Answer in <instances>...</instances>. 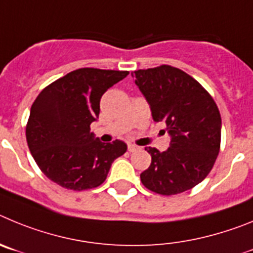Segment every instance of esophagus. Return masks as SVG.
Masks as SVG:
<instances>
[{
	"label": "esophagus",
	"mask_w": 253,
	"mask_h": 253,
	"mask_svg": "<svg viewBox=\"0 0 253 253\" xmlns=\"http://www.w3.org/2000/svg\"><path fill=\"white\" fill-rule=\"evenodd\" d=\"M138 150V146H136V145H132V143H128V151L129 152H135Z\"/></svg>",
	"instance_id": "1"
}]
</instances>
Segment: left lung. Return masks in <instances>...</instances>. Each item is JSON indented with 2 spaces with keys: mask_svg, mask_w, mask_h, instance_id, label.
I'll return each mask as SVG.
<instances>
[{
  "mask_svg": "<svg viewBox=\"0 0 253 253\" xmlns=\"http://www.w3.org/2000/svg\"><path fill=\"white\" fill-rule=\"evenodd\" d=\"M133 74L154 121L164 122L171 136L166 151L145 149L151 165L141 172V181L161 195L186 192L203 181L214 165L220 147L219 110L202 84L177 68L160 65Z\"/></svg>",
  "mask_w": 253,
  "mask_h": 253,
  "instance_id": "1",
  "label": "left lung"
}]
</instances>
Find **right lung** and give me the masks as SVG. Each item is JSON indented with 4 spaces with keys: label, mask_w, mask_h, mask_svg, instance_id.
Masks as SVG:
<instances>
[{
    "label": "right lung",
    "mask_w": 253,
    "mask_h": 253,
    "mask_svg": "<svg viewBox=\"0 0 253 253\" xmlns=\"http://www.w3.org/2000/svg\"><path fill=\"white\" fill-rule=\"evenodd\" d=\"M128 76L122 70L81 68L40 92L31 106L26 140L34 160L50 180L70 190H85L106 180L127 145L101 142L90 132L102 95Z\"/></svg>",
    "instance_id": "add662e5"
}]
</instances>
